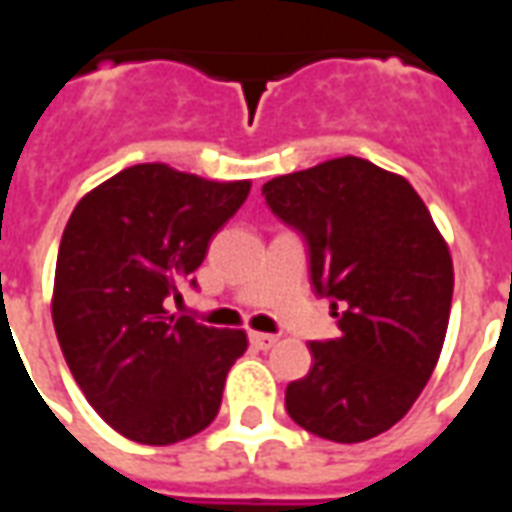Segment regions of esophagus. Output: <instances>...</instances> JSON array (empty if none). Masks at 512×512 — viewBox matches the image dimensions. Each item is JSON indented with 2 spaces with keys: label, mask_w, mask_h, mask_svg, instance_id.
<instances>
[{
  "label": "esophagus",
  "mask_w": 512,
  "mask_h": 512,
  "mask_svg": "<svg viewBox=\"0 0 512 512\" xmlns=\"http://www.w3.org/2000/svg\"><path fill=\"white\" fill-rule=\"evenodd\" d=\"M277 334H263V332H249V343L260 348V351H268V348H274L277 345Z\"/></svg>",
  "instance_id": "obj_1"
}]
</instances>
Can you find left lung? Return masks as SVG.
<instances>
[{
	"label": "left lung",
	"mask_w": 512,
	"mask_h": 512,
	"mask_svg": "<svg viewBox=\"0 0 512 512\" xmlns=\"http://www.w3.org/2000/svg\"><path fill=\"white\" fill-rule=\"evenodd\" d=\"M263 197L307 246L312 290L343 310L340 334L310 343V373L290 381L285 408L321 439H373L406 417L439 362L450 249L411 183L365 158L279 175Z\"/></svg>",
	"instance_id": "1"
}]
</instances>
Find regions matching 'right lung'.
Instances as JSON below:
<instances>
[{
  "instance_id": "obj_1",
  "label": "right lung",
  "mask_w": 512,
  "mask_h": 512,
  "mask_svg": "<svg viewBox=\"0 0 512 512\" xmlns=\"http://www.w3.org/2000/svg\"><path fill=\"white\" fill-rule=\"evenodd\" d=\"M249 180L216 183L136 164L73 208L54 274V329L90 406L126 439L175 444L222 406L244 332L169 315L197 288L208 244L244 205Z\"/></svg>"
}]
</instances>
